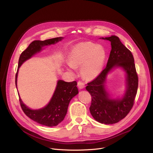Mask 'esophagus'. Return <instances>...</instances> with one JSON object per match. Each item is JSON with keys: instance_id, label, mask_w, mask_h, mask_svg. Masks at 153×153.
Here are the masks:
<instances>
[{"instance_id": "1", "label": "esophagus", "mask_w": 153, "mask_h": 153, "mask_svg": "<svg viewBox=\"0 0 153 153\" xmlns=\"http://www.w3.org/2000/svg\"><path fill=\"white\" fill-rule=\"evenodd\" d=\"M77 87L80 89L84 88L85 87V83L84 82H82V81L79 80V81H78V82H77Z\"/></svg>"}]
</instances>
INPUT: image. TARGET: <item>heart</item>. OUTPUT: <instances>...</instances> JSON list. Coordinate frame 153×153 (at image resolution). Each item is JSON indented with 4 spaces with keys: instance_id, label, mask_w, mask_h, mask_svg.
<instances>
[{
    "instance_id": "b5f03b06",
    "label": "heart",
    "mask_w": 153,
    "mask_h": 153,
    "mask_svg": "<svg viewBox=\"0 0 153 153\" xmlns=\"http://www.w3.org/2000/svg\"><path fill=\"white\" fill-rule=\"evenodd\" d=\"M106 51L103 47L92 42H84L76 45L68 58L71 66H82L81 73L87 79L97 77L101 72L106 59Z\"/></svg>"
}]
</instances>
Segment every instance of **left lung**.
<instances>
[{"label":"left lung","mask_w":153,"mask_h":153,"mask_svg":"<svg viewBox=\"0 0 153 153\" xmlns=\"http://www.w3.org/2000/svg\"><path fill=\"white\" fill-rule=\"evenodd\" d=\"M111 42V50L106 67L92 81L87 84L86 90L91 97L90 113L99 123L113 124L124 119L134 105L137 93L138 77L134 58L130 51L114 35L102 38ZM122 67L127 74V90L122 99L111 100L104 88L107 74L113 67Z\"/></svg>","instance_id":"left-lung-1"}]
</instances>
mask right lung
<instances>
[{
  "instance_id": "right-lung-1",
  "label": "right lung",
  "mask_w": 153,
  "mask_h": 153,
  "mask_svg": "<svg viewBox=\"0 0 153 153\" xmlns=\"http://www.w3.org/2000/svg\"><path fill=\"white\" fill-rule=\"evenodd\" d=\"M62 37H55L45 40H34L20 55L17 72L15 76V84L16 81L18 68L26 60L30 58L37 52L42 50L45 45L53 44L62 40ZM76 81L67 82L59 80L55 93L50 103L44 108L38 110H32L27 108L19 97L20 105L25 114L36 123L47 127L57 126L62 122L68 111V108L71 100L78 94Z\"/></svg>"
}]
</instances>
